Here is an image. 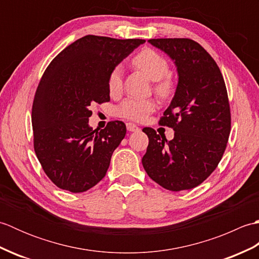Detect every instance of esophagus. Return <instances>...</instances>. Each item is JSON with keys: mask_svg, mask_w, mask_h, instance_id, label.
Wrapping results in <instances>:
<instances>
[{"mask_svg": "<svg viewBox=\"0 0 259 259\" xmlns=\"http://www.w3.org/2000/svg\"><path fill=\"white\" fill-rule=\"evenodd\" d=\"M126 129H128L129 131H139L140 130L138 125L135 124V123H131V122L126 123Z\"/></svg>", "mask_w": 259, "mask_h": 259, "instance_id": "34e87169", "label": "esophagus"}]
</instances>
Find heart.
Segmentation results:
<instances>
[{
	"instance_id": "b5f03b06",
	"label": "heart",
	"mask_w": 259,
	"mask_h": 259,
	"mask_svg": "<svg viewBox=\"0 0 259 259\" xmlns=\"http://www.w3.org/2000/svg\"><path fill=\"white\" fill-rule=\"evenodd\" d=\"M136 68L155 81V91L162 98L168 97L172 91V82L169 74L170 67L167 59L152 49H144L133 59ZM108 90L111 96H118L122 91V71L114 67L108 75ZM157 103L152 99H139L129 97L121 102L117 112L121 118L131 121H142L153 112Z\"/></svg>"
}]
</instances>
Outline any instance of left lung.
<instances>
[{
    "instance_id": "1",
    "label": "left lung",
    "mask_w": 259,
    "mask_h": 259,
    "mask_svg": "<svg viewBox=\"0 0 259 259\" xmlns=\"http://www.w3.org/2000/svg\"><path fill=\"white\" fill-rule=\"evenodd\" d=\"M149 43L175 60L179 81L159 120L175 130L174 139L142 129L149 138L142 166L164 189H192L212 174L226 150L232 128L226 84L216 61L198 42L175 37Z\"/></svg>"
}]
</instances>
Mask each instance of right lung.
<instances>
[{
	"label": "right lung",
	"mask_w": 259,
	"mask_h": 259,
	"mask_svg": "<svg viewBox=\"0 0 259 259\" xmlns=\"http://www.w3.org/2000/svg\"><path fill=\"white\" fill-rule=\"evenodd\" d=\"M145 42L85 35L48 65L32 104L33 147L43 171L60 189L83 192L106 176L126 128L114 120L92 130L90 107L110 101V71Z\"/></svg>",
	"instance_id": "obj_1"
}]
</instances>
